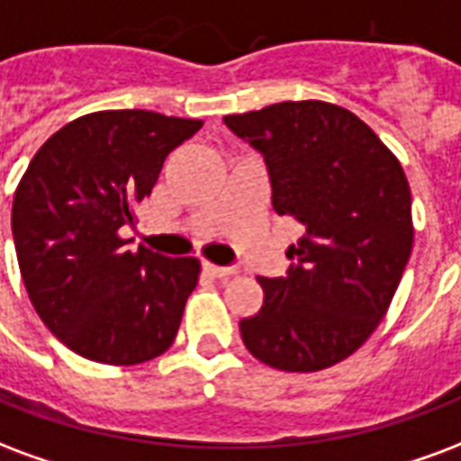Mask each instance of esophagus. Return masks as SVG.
I'll return each instance as SVG.
<instances>
[{"mask_svg": "<svg viewBox=\"0 0 461 461\" xmlns=\"http://www.w3.org/2000/svg\"><path fill=\"white\" fill-rule=\"evenodd\" d=\"M203 268H204V274L214 276V278H230V276L237 274L234 268H227V266H214L210 264V261H204Z\"/></svg>", "mask_w": 461, "mask_h": 461, "instance_id": "34e87169", "label": "esophagus"}]
</instances>
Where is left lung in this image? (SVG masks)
I'll use <instances>...</instances> for the list:
<instances>
[{"label": "left lung", "mask_w": 461, "mask_h": 461, "mask_svg": "<svg viewBox=\"0 0 461 461\" xmlns=\"http://www.w3.org/2000/svg\"><path fill=\"white\" fill-rule=\"evenodd\" d=\"M224 124L264 153L276 212L305 227L288 276L258 278L264 305L240 322L241 339L274 369H330L369 339L411 258L403 166L332 102H278Z\"/></svg>", "instance_id": "1"}]
</instances>
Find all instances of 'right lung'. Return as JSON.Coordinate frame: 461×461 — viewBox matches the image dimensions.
<instances>
[{
  "mask_svg": "<svg viewBox=\"0 0 461 461\" xmlns=\"http://www.w3.org/2000/svg\"><path fill=\"white\" fill-rule=\"evenodd\" d=\"M200 126L146 109L92 112L58 129L19 180L12 231L23 285L43 325L85 359L134 366L178 335L200 261L129 251L119 230L139 221L166 156Z\"/></svg>",
  "mask_w": 461,
  "mask_h": 461,
  "instance_id": "1",
  "label": "right lung"
}]
</instances>
